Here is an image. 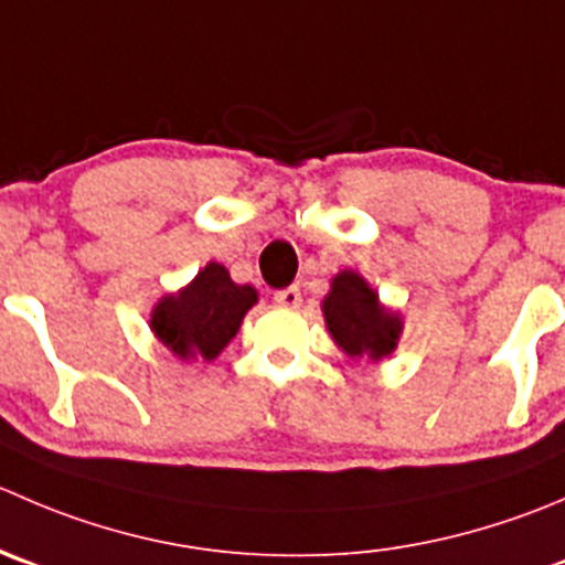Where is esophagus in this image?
Wrapping results in <instances>:
<instances>
[{
    "label": "esophagus",
    "instance_id": "34e87169",
    "mask_svg": "<svg viewBox=\"0 0 565 565\" xmlns=\"http://www.w3.org/2000/svg\"><path fill=\"white\" fill-rule=\"evenodd\" d=\"M276 300L281 309H298L300 306V289L298 287H287V289H278L276 292Z\"/></svg>",
    "mask_w": 565,
    "mask_h": 565
}]
</instances>
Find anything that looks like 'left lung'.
<instances>
[{
    "instance_id": "obj_1",
    "label": "left lung",
    "mask_w": 565,
    "mask_h": 565,
    "mask_svg": "<svg viewBox=\"0 0 565 565\" xmlns=\"http://www.w3.org/2000/svg\"><path fill=\"white\" fill-rule=\"evenodd\" d=\"M322 317L337 348L353 361H383L403 333V315L381 303L361 273L339 270L322 298Z\"/></svg>"
}]
</instances>
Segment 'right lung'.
Masks as SVG:
<instances>
[{"mask_svg":"<svg viewBox=\"0 0 565 565\" xmlns=\"http://www.w3.org/2000/svg\"><path fill=\"white\" fill-rule=\"evenodd\" d=\"M256 300L250 284H234L226 267L206 262L188 287L157 300L149 328L177 359L215 361Z\"/></svg>","mask_w":565,"mask_h":565,"instance_id":"1","label":"right lung"}]
</instances>
